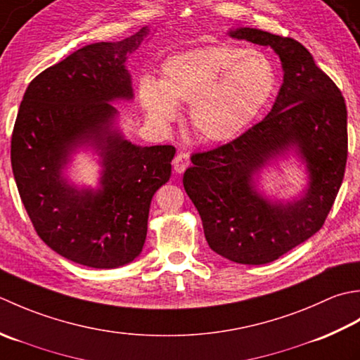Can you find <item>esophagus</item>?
Returning a JSON list of instances; mask_svg holds the SVG:
<instances>
[{
	"instance_id": "obj_1",
	"label": "esophagus",
	"mask_w": 360,
	"mask_h": 360,
	"mask_svg": "<svg viewBox=\"0 0 360 360\" xmlns=\"http://www.w3.org/2000/svg\"><path fill=\"white\" fill-rule=\"evenodd\" d=\"M189 163H191L189 153L185 152V150H180V152L177 153V155L174 157V161H172L174 169H175V172H179V174L185 172V169L189 166Z\"/></svg>"
}]
</instances>
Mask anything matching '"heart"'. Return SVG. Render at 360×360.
Returning a JSON list of instances; mask_svg holds the SVG:
<instances>
[{
  "label": "heart",
  "mask_w": 360,
  "mask_h": 360,
  "mask_svg": "<svg viewBox=\"0 0 360 360\" xmlns=\"http://www.w3.org/2000/svg\"><path fill=\"white\" fill-rule=\"evenodd\" d=\"M276 85V68L267 54L205 45L166 58L160 80H139L138 99L158 124L177 118L179 101L191 102V122L197 134L222 143L240 135L258 118Z\"/></svg>",
  "instance_id": "heart-1"
}]
</instances>
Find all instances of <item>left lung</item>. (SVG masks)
I'll return each instance as SVG.
<instances>
[{
  "label": "left lung",
  "instance_id": "8db88e82",
  "mask_svg": "<svg viewBox=\"0 0 360 360\" xmlns=\"http://www.w3.org/2000/svg\"><path fill=\"white\" fill-rule=\"evenodd\" d=\"M229 34L272 48L281 60L283 85L261 122L230 143L193 153L183 186L202 217L211 250L259 266L323 226L347 166V105L302 43L255 27ZM290 151L305 165L308 185L292 201L269 200L257 188L259 174Z\"/></svg>",
  "mask_w": 360,
  "mask_h": 360
}]
</instances>
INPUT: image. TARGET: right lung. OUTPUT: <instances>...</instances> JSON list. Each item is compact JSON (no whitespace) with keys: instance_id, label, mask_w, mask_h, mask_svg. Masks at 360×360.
I'll return each instance as SVG.
<instances>
[{"instance_id":"obj_1","label":"right lung","mask_w":360,"mask_h":360,"mask_svg":"<svg viewBox=\"0 0 360 360\" xmlns=\"http://www.w3.org/2000/svg\"><path fill=\"white\" fill-rule=\"evenodd\" d=\"M144 26L121 41L70 54L27 85L11 141L12 171L37 234L63 258L116 269L138 258L153 194L171 177L174 146H136L121 134L115 101L134 99L129 54ZM79 147L103 167L100 188H79L64 169Z\"/></svg>"}]
</instances>
